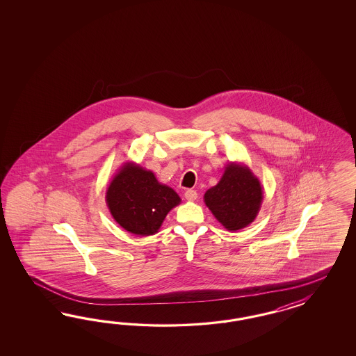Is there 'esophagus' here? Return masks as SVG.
Here are the masks:
<instances>
[{
  "mask_svg": "<svg viewBox=\"0 0 356 356\" xmlns=\"http://www.w3.org/2000/svg\"><path fill=\"white\" fill-rule=\"evenodd\" d=\"M184 195H185V198H186L188 201H191V202L195 201V200H197V197H198V194H197V192L193 191V189H188Z\"/></svg>",
  "mask_w": 356,
  "mask_h": 356,
  "instance_id": "1",
  "label": "esophagus"
}]
</instances>
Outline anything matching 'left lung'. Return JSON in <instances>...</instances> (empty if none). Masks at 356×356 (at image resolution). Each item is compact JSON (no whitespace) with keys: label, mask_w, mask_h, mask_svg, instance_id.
I'll list each match as a JSON object with an SVG mask.
<instances>
[{"label":"left lung","mask_w":356,"mask_h":356,"mask_svg":"<svg viewBox=\"0 0 356 356\" xmlns=\"http://www.w3.org/2000/svg\"><path fill=\"white\" fill-rule=\"evenodd\" d=\"M209 210L228 231L249 226L259 214L264 191L259 179L243 163H229L216 186L204 195Z\"/></svg>","instance_id":"1"}]
</instances>
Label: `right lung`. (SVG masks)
Wrapping results in <instances>:
<instances>
[{
  "label": "right lung",
  "mask_w": 356,
  "mask_h": 356,
  "mask_svg": "<svg viewBox=\"0 0 356 356\" xmlns=\"http://www.w3.org/2000/svg\"><path fill=\"white\" fill-rule=\"evenodd\" d=\"M106 202L111 216L124 229L150 236L158 232L164 218L181 198L172 188L159 183L154 172L127 162L108 185Z\"/></svg>",
  "instance_id": "obj_1"
}]
</instances>
